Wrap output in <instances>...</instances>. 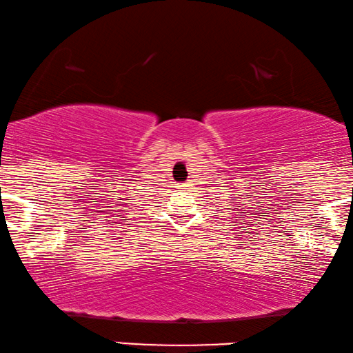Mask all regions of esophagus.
<instances>
[{
    "label": "esophagus",
    "instance_id": "34e87169",
    "mask_svg": "<svg viewBox=\"0 0 353 353\" xmlns=\"http://www.w3.org/2000/svg\"><path fill=\"white\" fill-rule=\"evenodd\" d=\"M178 190H188V185L186 183H180V185H178Z\"/></svg>",
    "mask_w": 353,
    "mask_h": 353
}]
</instances>
